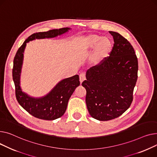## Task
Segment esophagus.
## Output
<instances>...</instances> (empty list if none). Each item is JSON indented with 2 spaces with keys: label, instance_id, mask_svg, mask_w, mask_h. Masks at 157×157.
<instances>
[{
  "label": "esophagus",
  "instance_id": "obj_1",
  "mask_svg": "<svg viewBox=\"0 0 157 157\" xmlns=\"http://www.w3.org/2000/svg\"><path fill=\"white\" fill-rule=\"evenodd\" d=\"M85 80H86L85 75L84 74V73H81V74L79 75V80H80V84H82V82Z\"/></svg>",
  "mask_w": 157,
  "mask_h": 157
}]
</instances>
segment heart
<instances>
[{"mask_svg": "<svg viewBox=\"0 0 157 157\" xmlns=\"http://www.w3.org/2000/svg\"><path fill=\"white\" fill-rule=\"evenodd\" d=\"M94 48L91 57V63L94 66L99 65L108 57L113 48V42L108 37L98 34H90L83 39L80 49L87 52Z\"/></svg>", "mask_w": 157, "mask_h": 157, "instance_id": "b5f03b06", "label": "heart"}]
</instances>
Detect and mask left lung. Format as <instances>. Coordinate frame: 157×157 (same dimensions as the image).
<instances>
[{
  "instance_id": "1",
  "label": "left lung",
  "mask_w": 157,
  "mask_h": 157,
  "mask_svg": "<svg viewBox=\"0 0 157 157\" xmlns=\"http://www.w3.org/2000/svg\"><path fill=\"white\" fill-rule=\"evenodd\" d=\"M109 32L114 40L109 56L89 68L82 84L89 113L100 121L117 118L130 107L137 79L138 61L132 45L118 33Z\"/></svg>"
}]
</instances>
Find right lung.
Here are the masks:
<instances>
[{
  "label": "right lung",
  "instance_id": "right-lung-1",
  "mask_svg": "<svg viewBox=\"0 0 157 157\" xmlns=\"http://www.w3.org/2000/svg\"><path fill=\"white\" fill-rule=\"evenodd\" d=\"M70 28L38 32L30 35L18 49L13 61V78L15 86L16 98L19 104L32 116L46 121H53L63 115L68 100L75 89L80 85L79 77L75 75L60 81L49 93L40 98H32L23 93L20 87V74L23 60V52L26 43L35 39L54 38L66 33Z\"/></svg>",
  "mask_w": 157,
  "mask_h": 157
}]
</instances>
